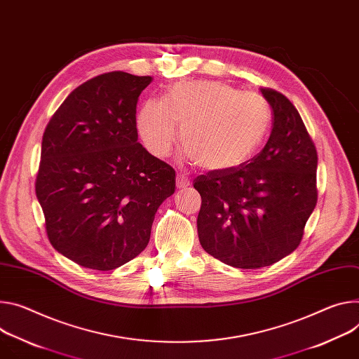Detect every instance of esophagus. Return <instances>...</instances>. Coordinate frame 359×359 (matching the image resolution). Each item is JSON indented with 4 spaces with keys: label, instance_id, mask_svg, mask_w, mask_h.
<instances>
[{
    "label": "esophagus",
    "instance_id": "34e87169",
    "mask_svg": "<svg viewBox=\"0 0 359 359\" xmlns=\"http://www.w3.org/2000/svg\"><path fill=\"white\" fill-rule=\"evenodd\" d=\"M176 186H177V189H184V187L190 186V180L187 179L186 175L179 173L177 177H176Z\"/></svg>",
    "mask_w": 359,
    "mask_h": 359
}]
</instances>
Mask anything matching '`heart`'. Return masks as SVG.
I'll return each mask as SVG.
<instances>
[{"mask_svg": "<svg viewBox=\"0 0 359 359\" xmlns=\"http://www.w3.org/2000/svg\"><path fill=\"white\" fill-rule=\"evenodd\" d=\"M182 147L208 172L231 170L264 142L271 109L257 94L209 80L175 84L163 99L147 100L137 116L144 146L158 157L170 153L180 130Z\"/></svg>", "mask_w": 359, "mask_h": 359, "instance_id": "obj_1", "label": "heart"}]
</instances>
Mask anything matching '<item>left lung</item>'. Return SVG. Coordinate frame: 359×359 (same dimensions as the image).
I'll return each instance as SVG.
<instances>
[{
    "mask_svg": "<svg viewBox=\"0 0 359 359\" xmlns=\"http://www.w3.org/2000/svg\"><path fill=\"white\" fill-rule=\"evenodd\" d=\"M260 93L273 113L265 147L235 169L193 180L202 248L241 269L269 266L295 250L318 201V153L298 110L276 90Z\"/></svg>",
    "mask_w": 359,
    "mask_h": 359,
    "instance_id": "8db88e82",
    "label": "left lung"
}]
</instances>
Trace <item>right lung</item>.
<instances>
[{
	"instance_id": "add662e5",
	"label": "right lung",
	"mask_w": 359,
	"mask_h": 359,
	"mask_svg": "<svg viewBox=\"0 0 359 359\" xmlns=\"http://www.w3.org/2000/svg\"><path fill=\"white\" fill-rule=\"evenodd\" d=\"M151 81L124 72L93 77L46 127L36 194L50 243L80 266L113 271L135 259L175 193V169L137 142V100Z\"/></svg>"
}]
</instances>
